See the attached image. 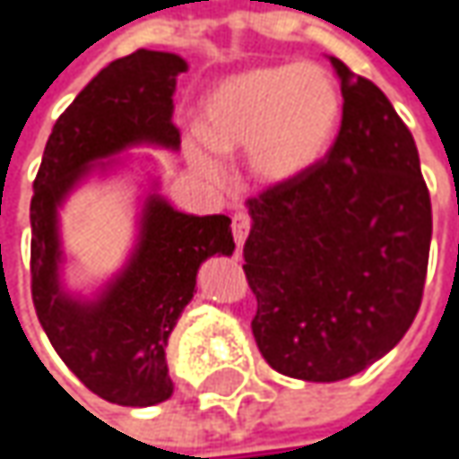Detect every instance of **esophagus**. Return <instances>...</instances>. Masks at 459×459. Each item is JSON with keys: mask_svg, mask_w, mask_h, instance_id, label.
<instances>
[{"mask_svg": "<svg viewBox=\"0 0 459 459\" xmlns=\"http://www.w3.org/2000/svg\"><path fill=\"white\" fill-rule=\"evenodd\" d=\"M249 226H252V221H249L247 212H236V215H233L230 230H233V241H236L238 249L244 247V241H247V236H249Z\"/></svg>", "mask_w": 459, "mask_h": 459, "instance_id": "esophagus-1", "label": "esophagus"}]
</instances>
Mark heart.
I'll list each match as a JSON object with an SVG mask.
<instances>
[{"instance_id": "b5f03b06", "label": "heart", "mask_w": 459, "mask_h": 459, "mask_svg": "<svg viewBox=\"0 0 459 459\" xmlns=\"http://www.w3.org/2000/svg\"><path fill=\"white\" fill-rule=\"evenodd\" d=\"M340 111V91L327 69L309 62L247 69L204 95L203 132L184 137L186 160L218 184L226 178L221 152L247 150L252 178L283 186L327 155Z\"/></svg>"}]
</instances>
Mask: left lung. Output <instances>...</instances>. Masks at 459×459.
Segmentation results:
<instances>
[{"label":"left lung","mask_w":459,"mask_h":459,"mask_svg":"<svg viewBox=\"0 0 459 459\" xmlns=\"http://www.w3.org/2000/svg\"><path fill=\"white\" fill-rule=\"evenodd\" d=\"M342 122L309 174L249 200L244 273L259 353L290 379L340 382L387 356L420 307L431 200L411 129L333 59Z\"/></svg>","instance_id":"1"}]
</instances>
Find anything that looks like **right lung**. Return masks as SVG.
<instances>
[{
    "mask_svg": "<svg viewBox=\"0 0 459 459\" xmlns=\"http://www.w3.org/2000/svg\"><path fill=\"white\" fill-rule=\"evenodd\" d=\"M186 69L178 54L148 48L100 69L54 124L33 181L30 275L39 322L88 390L126 408L158 405L174 394L169 335L197 293L204 259L236 249L229 215L176 210L160 195L150 155L119 158L132 148H181L174 93ZM126 170L141 171L133 249L93 291H72L64 281L61 207L91 178Z\"/></svg>",
    "mask_w": 459,
    "mask_h": 459,
    "instance_id": "obj_1",
    "label": "right lung"
}]
</instances>
